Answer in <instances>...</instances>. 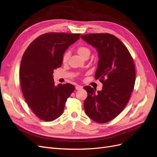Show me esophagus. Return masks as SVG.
<instances>
[{
	"label": "esophagus",
	"mask_w": 157,
	"mask_h": 157,
	"mask_svg": "<svg viewBox=\"0 0 157 157\" xmlns=\"http://www.w3.org/2000/svg\"><path fill=\"white\" fill-rule=\"evenodd\" d=\"M83 88V87L82 85H78L75 86V89L76 90H79V89H82Z\"/></svg>",
	"instance_id": "34e87169"
}]
</instances>
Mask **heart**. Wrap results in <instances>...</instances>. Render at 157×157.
Here are the masks:
<instances>
[{
	"instance_id": "b5f03b06",
	"label": "heart",
	"mask_w": 157,
	"mask_h": 157,
	"mask_svg": "<svg viewBox=\"0 0 157 157\" xmlns=\"http://www.w3.org/2000/svg\"><path fill=\"white\" fill-rule=\"evenodd\" d=\"M76 52L80 55L81 57L83 59L89 58L90 55V49L86 45H79L76 48ZM70 58V52H66L62 57V61L63 63H67L68 61V59Z\"/></svg>"
}]
</instances>
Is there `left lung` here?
<instances>
[{
  "label": "left lung",
  "mask_w": 157,
  "mask_h": 157,
  "mask_svg": "<svg viewBox=\"0 0 157 157\" xmlns=\"http://www.w3.org/2000/svg\"><path fill=\"white\" fill-rule=\"evenodd\" d=\"M81 38L97 50L99 60L94 77L103 84L102 89L97 93L90 86L83 87L87 92L85 112L95 122L107 123L122 112L130 99L136 80L134 60L124 44L114 35L94 33Z\"/></svg>",
  "instance_id": "left-lung-1"
}]
</instances>
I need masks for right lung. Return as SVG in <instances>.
<instances>
[{"label": "right lung", "instance_id": "right-lung-1", "mask_svg": "<svg viewBox=\"0 0 157 157\" xmlns=\"http://www.w3.org/2000/svg\"><path fill=\"white\" fill-rule=\"evenodd\" d=\"M80 34L49 33L31 43L22 57L19 70L23 97L38 117L52 121L63 113L67 98L75 89L70 83L55 85L53 73L61 67L67 48Z\"/></svg>", "mask_w": 157, "mask_h": 157}]
</instances>
